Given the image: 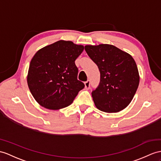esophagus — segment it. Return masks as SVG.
Returning <instances> with one entry per match:
<instances>
[{
  "mask_svg": "<svg viewBox=\"0 0 161 161\" xmlns=\"http://www.w3.org/2000/svg\"><path fill=\"white\" fill-rule=\"evenodd\" d=\"M85 87L86 89H89L90 87V81L87 80L85 82Z\"/></svg>",
  "mask_w": 161,
  "mask_h": 161,
  "instance_id": "obj_1",
  "label": "esophagus"
}]
</instances>
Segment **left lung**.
<instances>
[{
    "instance_id": "obj_1",
    "label": "left lung",
    "mask_w": 161,
    "mask_h": 161,
    "mask_svg": "<svg viewBox=\"0 0 161 161\" xmlns=\"http://www.w3.org/2000/svg\"><path fill=\"white\" fill-rule=\"evenodd\" d=\"M85 50L100 72V84L92 93L96 108L106 113L122 111L139 87V74L134 58L111 44L87 45Z\"/></svg>"
}]
</instances>
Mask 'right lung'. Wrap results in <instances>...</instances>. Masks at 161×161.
Wrapping results in <instances>:
<instances>
[{
    "mask_svg": "<svg viewBox=\"0 0 161 161\" xmlns=\"http://www.w3.org/2000/svg\"><path fill=\"white\" fill-rule=\"evenodd\" d=\"M84 46L59 40L39 50L31 61L27 83L35 100L50 110L67 107L85 85L77 79L75 60Z\"/></svg>",
    "mask_w": 161,
    "mask_h": 161,
    "instance_id": "1",
    "label": "right lung"
}]
</instances>
